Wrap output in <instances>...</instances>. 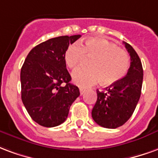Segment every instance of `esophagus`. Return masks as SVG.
Masks as SVG:
<instances>
[{
  "mask_svg": "<svg viewBox=\"0 0 158 158\" xmlns=\"http://www.w3.org/2000/svg\"><path fill=\"white\" fill-rule=\"evenodd\" d=\"M85 92H86V89H84V88H81H81H80L81 95H82V94H83V93H85Z\"/></svg>",
  "mask_w": 158,
  "mask_h": 158,
  "instance_id": "obj_1",
  "label": "esophagus"
}]
</instances>
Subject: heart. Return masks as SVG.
Returning <instances> with one entry per match:
<instances>
[{"label":"heart","instance_id":"heart-1","mask_svg":"<svg viewBox=\"0 0 158 158\" xmlns=\"http://www.w3.org/2000/svg\"><path fill=\"white\" fill-rule=\"evenodd\" d=\"M84 57L92 58L89 68H80L72 73L75 84L90 87L101 80L105 85L117 82L125 77L130 67V58L124 49L102 38H90L79 44H73L64 54V60L70 69L80 65Z\"/></svg>","mask_w":158,"mask_h":158}]
</instances>
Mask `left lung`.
<instances>
[{
  "mask_svg": "<svg viewBox=\"0 0 158 158\" xmlns=\"http://www.w3.org/2000/svg\"><path fill=\"white\" fill-rule=\"evenodd\" d=\"M131 56V65L125 77L105 92L97 90L98 99L92 110L93 120L100 126L115 129L131 118L140 99L143 69L140 58L132 46L123 42Z\"/></svg>",
  "mask_w": 158,
  "mask_h": 158,
  "instance_id": "left-lung-1",
  "label": "left lung"
}]
</instances>
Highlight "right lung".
Returning a JSON list of instances; mask_svg holds the SVG:
<instances>
[{
    "instance_id": "obj_1",
    "label": "right lung",
    "mask_w": 158,
    "mask_h": 158,
    "mask_svg": "<svg viewBox=\"0 0 158 158\" xmlns=\"http://www.w3.org/2000/svg\"><path fill=\"white\" fill-rule=\"evenodd\" d=\"M80 34L46 40L28 53L21 69L22 101L33 121L55 127L65 121L70 107L80 95L71 84L64 60L70 44Z\"/></svg>"
}]
</instances>
